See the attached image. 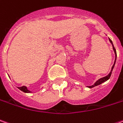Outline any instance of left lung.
I'll list each match as a JSON object with an SVG mask.
<instances>
[{"instance_id":"1","label":"left lung","mask_w":123,"mask_h":123,"mask_svg":"<svg viewBox=\"0 0 123 123\" xmlns=\"http://www.w3.org/2000/svg\"><path fill=\"white\" fill-rule=\"evenodd\" d=\"M109 41H110V42L112 43V48H113V50H114V54H115V60H114V65L112 66V69L110 71V74L108 75H106V76H105L104 78H101L99 79L97 81H96L95 84H93V85H92V86H87L88 88H93V87L97 86H98V85H100L101 84H102V83L105 82H106L108 80L110 79V76H111V75H112V70L114 69V65H115V63H116V61H117V51H116V49L114 48V45H113V43H112V40L110 39H109Z\"/></svg>"}]
</instances>
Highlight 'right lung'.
Segmentation results:
<instances>
[{"label": "right lung", "instance_id": "right-lung-1", "mask_svg": "<svg viewBox=\"0 0 123 123\" xmlns=\"http://www.w3.org/2000/svg\"><path fill=\"white\" fill-rule=\"evenodd\" d=\"M18 88H19L20 91H23V92H26V93L31 92V91H30L29 90H28L27 87L25 86H21V87H18Z\"/></svg>", "mask_w": 123, "mask_h": 123}]
</instances>
